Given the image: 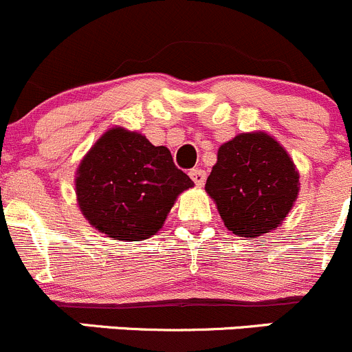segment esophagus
<instances>
[{"instance_id":"1","label":"esophagus","mask_w":352,"mask_h":352,"mask_svg":"<svg viewBox=\"0 0 352 352\" xmlns=\"http://www.w3.org/2000/svg\"><path fill=\"white\" fill-rule=\"evenodd\" d=\"M189 175H190V179L194 180V184H196V186H199V187L204 186V182H206V172H204V170L194 168V170H190Z\"/></svg>"}]
</instances>
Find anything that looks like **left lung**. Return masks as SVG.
Here are the masks:
<instances>
[{"label":"left lung","mask_w":352,"mask_h":352,"mask_svg":"<svg viewBox=\"0 0 352 352\" xmlns=\"http://www.w3.org/2000/svg\"><path fill=\"white\" fill-rule=\"evenodd\" d=\"M204 189L233 235L258 239L279 228L293 209L300 172L271 134L242 133L219 146Z\"/></svg>","instance_id":"obj_1"}]
</instances>
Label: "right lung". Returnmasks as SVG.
<instances>
[{"label":"right lung","mask_w":352,"mask_h":352,"mask_svg":"<svg viewBox=\"0 0 352 352\" xmlns=\"http://www.w3.org/2000/svg\"><path fill=\"white\" fill-rule=\"evenodd\" d=\"M194 182L166 146L113 126L81 158L74 192L88 223L119 242H141L162 230L170 209Z\"/></svg>","instance_id":"right-lung-1"}]
</instances>
